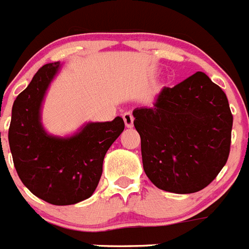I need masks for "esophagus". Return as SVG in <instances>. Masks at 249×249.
<instances>
[{"instance_id": "esophagus-1", "label": "esophagus", "mask_w": 249, "mask_h": 249, "mask_svg": "<svg viewBox=\"0 0 249 249\" xmlns=\"http://www.w3.org/2000/svg\"><path fill=\"white\" fill-rule=\"evenodd\" d=\"M123 121H124V124H126L127 128H132L133 127V116H132L131 112H126L123 113Z\"/></svg>"}]
</instances>
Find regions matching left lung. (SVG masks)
<instances>
[{"mask_svg":"<svg viewBox=\"0 0 249 249\" xmlns=\"http://www.w3.org/2000/svg\"><path fill=\"white\" fill-rule=\"evenodd\" d=\"M142 162L156 187L195 193L214 179L231 151L233 116L227 96L210 77L196 72L164 87L151 108H136Z\"/></svg>","mask_w":249,"mask_h":249,"instance_id":"left-lung-1","label":"left lung"}]
</instances>
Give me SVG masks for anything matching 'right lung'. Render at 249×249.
I'll use <instances>...</instances> for the list:
<instances>
[{"label":"right lung","mask_w":249,"mask_h":249,"mask_svg":"<svg viewBox=\"0 0 249 249\" xmlns=\"http://www.w3.org/2000/svg\"><path fill=\"white\" fill-rule=\"evenodd\" d=\"M59 62L39 68L13 102L8 142L22 183L38 198L56 206L74 204L93 195L102 176L106 152L124 129V122L89 123L70 138L48 136L39 122L45 92Z\"/></svg>","instance_id":"right-lung-1"}]
</instances>
